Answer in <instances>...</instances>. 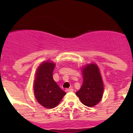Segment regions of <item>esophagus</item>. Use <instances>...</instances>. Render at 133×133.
<instances>
[{
    "label": "esophagus",
    "instance_id": "esophagus-1",
    "mask_svg": "<svg viewBox=\"0 0 133 133\" xmlns=\"http://www.w3.org/2000/svg\"><path fill=\"white\" fill-rule=\"evenodd\" d=\"M65 91H66L67 92H73L74 91V89L73 88H68L65 90Z\"/></svg>",
    "mask_w": 133,
    "mask_h": 133
}]
</instances>
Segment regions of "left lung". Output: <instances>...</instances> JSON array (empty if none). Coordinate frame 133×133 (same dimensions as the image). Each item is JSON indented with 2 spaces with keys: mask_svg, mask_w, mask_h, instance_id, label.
Masks as SVG:
<instances>
[{
  "mask_svg": "<svg viewBox=\"0 0 133 133\" xmlns=\"http://www.w3.org/2000/svg\"><path fill=\"white\" fill-rule=\"evenodd\" d=\"M83 77L82 86L76 95L82 103L92 107L101 101L103 92V81L97 65H87L83 68Z\"/></svg>",
  "mask_w": 133,
  "mask_h": 133,
  "instance_id": "8db88e82",
  "label": "left lung"
}]
</instances>
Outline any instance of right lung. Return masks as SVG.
Instances as JSON below:
<instances>
[{"instance_id": "add662e5", "label": "right lung", "mask_w": 133, "mask_h": 133, "mask_svg": "<svg viewBox=\"0 0 133 133\" xmlns=\"http://www.w3.org/2000/svg\"><path fill=\"white\" fill-rule=\"evenodd\" d=\"M55 64L44 62L38 66L34 81V92L36 100L47 108H53L58 105L66 93L62 90L53 79Z\"/></svg>"}]
</instances>
